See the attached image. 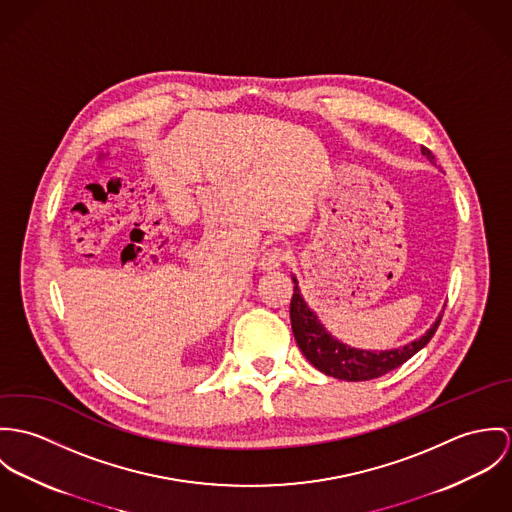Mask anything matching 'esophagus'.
<instances>
[{"mask_svg":"<svg viewBox=\"0 0 512 512\" xmlns=\"http://www.w3.org/2000/svg\"><path fill=\"white\" fill-rule=\"evenodd\" d=\"M286 259H288V251L281 245H273L263 251V255L259 259V267L263 271H273V269H279Z\"/></svg>","mask_w":512,"mask_h":512,"instance_id":"1","label":"esophagus"}]
</instances>
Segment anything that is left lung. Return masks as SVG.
Masks as SVG:
<instances>
[{"label": "left lung", "mask_w": 512, "mask_h": 512, "mask_svg": "<svg viewBox=\"0 0 512 512\" xmlns=\"http://www.w3.org/2000/svg\"><path fill=\"white\" fill-rule=\"evenodd\" d=\"M422 155H426L430 163L436 161L432 151L426 147H422ZM292 283H294V292L290 300V324H292L294 340L298 343L300 351L306 355V359L318 371L341 381H369L397 369L432 340L442 320L438 318L436 324L420 340L412 341L404 347H397L391 351H379V353L355 349L332 338L324 330L316 314L306 306L304 298L300 296L296 279H292Z\"/></svg>", "instance_id": "8db88e82"}]
</instances>
